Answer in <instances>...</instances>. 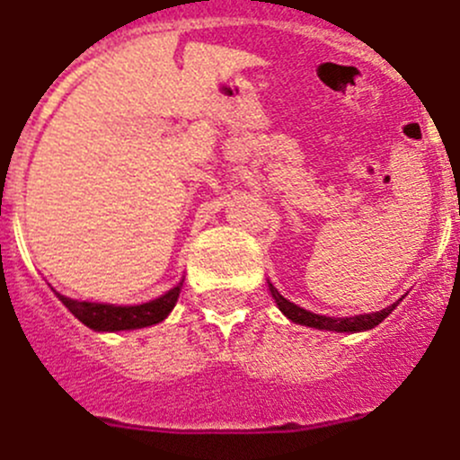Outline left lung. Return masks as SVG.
I'll list each match as a JSON object with an SVG mask.
<instances>
[{
    "label": "left lung",
    "instance_id": "obj_1",
    "mask_svg": "<svg viewBox=\"0 0 460 460\" xmlns=\"http://www.w3.org/2000/svg\"><path fill=\"white\" fill-rule=\"evenodd\" d=\"M270 294H273L275 303L291 322H296V324L303 326H313V329H326V331H347V333H354V331H366L377 326L379 322L385 317H389L391 310L396 307V303L385 310H379V313H370V314H357V317H324V314H314L307 313L303 307L294 305V303L287 301L273 285H270Z\"/></svg>",
    "mask_w": 460,
    "mask_h": 460
}]
</instances>
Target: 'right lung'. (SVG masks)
<instances>
[{
	"mask_svg": "<svg viewBox=\"0 0 460 460\" xmlns=\"http://www.w3.org/2000/svg\"><path fill=\"white\" fill-rule=\"evenodd\" d=\"M59 296V294H58ZM181 296V285L173 287L169 294L155 298L143 305H103V303L74 301V298L59 296V301L69 307L74 317H78L85 326L94 331H127L143 329V326L159 324L166 314L173 310L175 301Z\"/></svg>",
	"mask_w": 460,
	"mask_h": 460,
	"instance_id": "add662e5",
	"label": "right lung"
}]
</instances>
